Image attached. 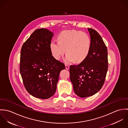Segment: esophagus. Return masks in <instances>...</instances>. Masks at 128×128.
I'll return each mask as SVG.
<instances>
[{"label": "esophagus", "instance_id": "esophagus-1", "mask_svg": "<svg viewBox=\"0 0 128 128\" xmlns=\"http://www.w3.org/2000/svg\"><path fill=\"white\" fill-rule=\"evenodd\" d=\"M65 66H66V70H69L70 69V66L68 65V64H65Z\"/></svg>", "mask_w": 128, "mask_h": 128}]
</instances>
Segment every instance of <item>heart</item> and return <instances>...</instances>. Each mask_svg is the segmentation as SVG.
<instances>
[{
	"label": "heart",
	"instance_id": "1",
	"mask_svg": "<svg viewBox=\"0 0 128 128\" xmlns=\"http://www.w3.org/2000/svg\"><path fill=\"white\" fill-rule=\"evenodd\" d=\"M58 41H52L50 50L55 59L58 60L66 53V62L80 63L88 56L91 48V40L86 34L75 30H67L58 36Z\"/></svg>",
	"mask_w": 128,
	"mask_h": 128
}]
</instances>
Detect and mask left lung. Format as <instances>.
<instances>
[{
    "label": "left lung",
    "mask_w": 128,
    "mask_h": 128,
    "mask_svg": "<svg viewBox=\"0 0 128 128\" xmlns=\"http://www.w3.org/2000/svg\"><path fill=\"white\" fill-rule=\"evenodd\" d=\"M88 30L91 40L90 53L80 64L70 68L74 91L80 98L90 96L100 90L108 69V50L102 37L95 30Z\"/></svg>",
    "instance_id": "left-lung-1"
}]
</instances>
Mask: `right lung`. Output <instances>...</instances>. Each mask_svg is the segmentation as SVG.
<instances>
[{
  "mask_svg": "<svg viewBox=\"0 0 128 128\" xmlns=\"http://www.w3.org/2000/svg\"><path fill=\"white\" fill-rule=\"evenodd\" d=\"M53 33L46 28L36 30L20 51V73L26 89L32 96L48 99L56 89L64 64L52 56L50 44Z\"/></svg>",
  "mask_w": 128,
  "mask_h": 128,
  "instance_id": "1",
  "label": "right lung"
}]
</instances>
